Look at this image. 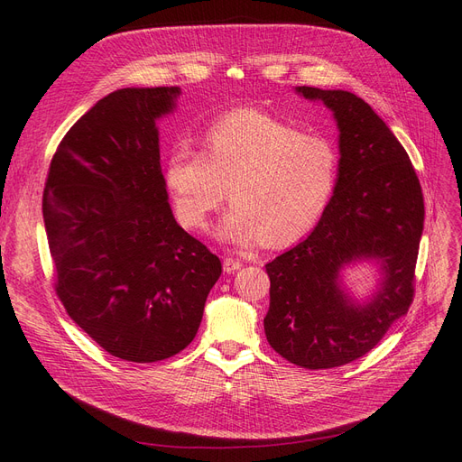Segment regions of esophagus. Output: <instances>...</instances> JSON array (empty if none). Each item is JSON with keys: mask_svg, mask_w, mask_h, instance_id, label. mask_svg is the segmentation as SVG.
Segmentation results:
<instances>
[{"mask_svg": "<svg viewBox=\"0 0 462 462\" xmlns=\"http://www.w3.org/2000/svg\"><path fill=\"white\" fill-rule=\"evenodd\" d=\"M241 265H244V262H241L239 258H234V256H226L225 258V262H223V268H225V272L226 273H234V272H237Z\"/></svg>", "mask_w": 462, "mask_h": 462, "instance_id": "1", "label": "esophagus"}]
</instances>
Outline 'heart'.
<instances>
[{
	"label": "heart",
	"instance_id": "obj_1",
	"mask_svg": "<svg viewBox=\"0 0 462 462\" xmlns=\"http://www.w3.org/2000/svg\"><path fill=\"white\" fill-rule=\"evenodd\" d=\"M338 180V153L322 134L301 133L258 110L218 117L202 152H170L164 181L178 221L204 230L226 197L218 236L237 245L282 247L303 237L328 208Z\"/></svg>",
	"mask_w": 462,
	"mask_h": 462
}]
</instances>
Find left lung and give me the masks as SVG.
Wrapping results in <instances>:
<instances>
[{"instance_id": "8db88e82", "label": "left lung", "mask_w": 462, "mask_h": 462, "mask_svg": "<svg viewBox=\"0 0 462 462\" xmlns=\"http://www.w3.org/2000/svg\"><path fill=\"white\" fill-rule=\"evenodd\" d=\"M305 99L333 110L338 180L312 234L265 263L272 348L303 369H333L371 352L414 301L423 232V192L408 153L376 112L343 89L300 86ZM381 262L384 281L367 306H354L337 284L345 263Z\"/></svg>"}]
</instances>
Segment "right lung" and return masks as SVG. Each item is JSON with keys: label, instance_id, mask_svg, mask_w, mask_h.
I'll return each instance as SVG.
<instances>
[{"label": "right lung", "instance_id": "right-lung-1", "mask_svg": "<svg viewBox=\"0 0 462 462\" xmlns=\"http://www.w3.org/2000/svg\"><path fill=\"white\" fill-rule=\"evenodd\" d=\"M180 88L117 89L72 125L52 157L42 217L69 317L125 361L190 345L223 272L168 204L155 119Z\"/></svg>", "mask_w": 462, "mask_h": 462}]
</instances>
